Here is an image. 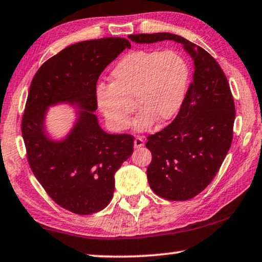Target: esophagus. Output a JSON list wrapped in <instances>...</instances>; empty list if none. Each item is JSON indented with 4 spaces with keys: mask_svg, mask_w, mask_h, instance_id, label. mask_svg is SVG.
<instances>
[{
    "mask_svg": "<svg viewBox=\"0 0 262 262\" xmlns=\"http://www.w3.org/2000/svg\"><path fill=\"white\" fill-rule=\"evenodd\" d=\"M143 138L142 136H136L135 140H134V147L135 148H141L143 146Z\"/></svg>",
    "mask_w": 262,
    "mask_h": 262,
    "instance_id": "1",
    "label": "esophagus"
}]
</instances>
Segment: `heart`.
<instances>
[{
  "mask_svg": "<svg viewBox=\"0 0 262 262\" xmlns=\"http://www.w3.org/2000/svg\"><path fill=\"white\" fill-rule=\"evenodd\" d=\"M189 68L175 50H133L114 66L109 85L95 92L96 104L113 130H126L136 109V130H147L155 120L165 123L178 114L186 96Z\"/></svg>",
  "mask_w": 262,
  "mask_h": 262,
  "instance_id": "b5f03b06",
  "label": "heart"
}]
</instances>
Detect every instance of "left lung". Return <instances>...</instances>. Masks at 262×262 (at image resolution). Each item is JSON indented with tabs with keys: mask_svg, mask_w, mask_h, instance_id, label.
<instances>
[{
	"mask_svg": "<svg viewBox=\"0 0 262 262\" xmlns=\"http://www.w3.org/2000/svg\"><path fill=\"white\" fill-rule=\"evenodd\" d=\"M136 43L174 41L194 61L193 82L175 120L148 136L151 151L147 178L166 200L185 201L201 193L215 177L233 140L235 106L227 77L204 48L169 33L136 34Z\"/></svg>",
	"mask_w": 262,
	"mask_h": 262,
	"instance_id": "1",
	"label": "left lung"
}]
</instances>
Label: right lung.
<instances>
[{
	"label": "right lung",
	"mask_w": 262,
	"mask_h": 262,
	"mask_svg": "<svg viewBox=\"0 0 262 262\" xmlns=\"http://www.w3.org/2000/svg\"><path fill=\"white\" fill-rule=\"evenodd\" d=\"M129 41L104 37L72 45L41 66L31 81L22 136L31 170L62 208L88 215L100 212L114 194V175L133 153L129 134H108L100 127L96 82ZM68 103L78 108L66 138L53 140L45 129L48 108Z\"/></svg>",
	"instance_id": "1"
}]
</instances>
